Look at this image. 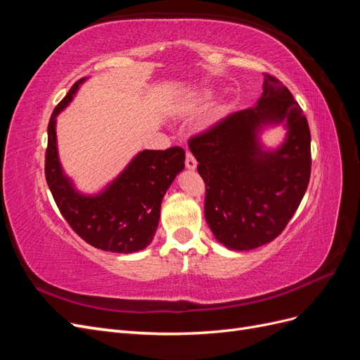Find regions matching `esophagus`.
<instances>
[{
    "instance_id": "obj_1",
    "label": "esophagus",
    "mask_w": 360,
    "mask_h": 360,
    "mask_svg": "<svg viewBox=\"0 0 360 360\" xmlns=\"http://www.w3.org/2000/svg\"><path fill=\"white\" fill-rule=\"evenodd\" d=\"M184 163H186V168L189 171H195V169H197V165H198L197 160H195V158L191 153H186V162H184Z\"/></svg>"
}]
</instances>
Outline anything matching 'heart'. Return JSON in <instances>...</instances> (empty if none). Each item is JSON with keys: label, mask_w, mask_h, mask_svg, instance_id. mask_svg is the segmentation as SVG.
I'll return each instance as SVG.
<instances>
[{"label": "heart", "mask_w": 360, "mask_h": 360, "mask_svg": "<svg viewBox=\"0 0 360 360\" xmlns=\"http://www.w3.org/2000/svg\"><path fill=\"white\" fill-rule=\"evenodd\" d=\"M214 96V91L212 90V89H205V90H201V91H198L197 94L193 96V99H192V105H195V106H201V105H205L207 102H209L212 97ZM221 112H222V110L219 108V110H217L216 112H214V117L213 118H217L221 115Z\"/></svg>", "instance_id": "b5f03b06"}]
</instances>
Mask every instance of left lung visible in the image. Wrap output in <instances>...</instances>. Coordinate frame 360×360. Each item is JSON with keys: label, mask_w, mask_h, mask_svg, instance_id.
<instances>
[{"label": "left lung", "mask_w": 360, "mask_h": 360, "mask_svg": "<svg viewBox=\"0 0 360 360\" xmlns=\"http://www.w3.org/2000/svg\"><path fill=\"white\" fill-rule=\"evenodd\" d=\"M266 76L252 108L189 141L205 181V221L230 250H250L276 238L309 183L308 120L287 86ZM274 127H282L286 135L276 148H267L262 135Z\"/></svg>", "instance_id": "obj_1"}]
</instances>
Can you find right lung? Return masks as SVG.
Instances as JSON below:
<instances>
[{"mask_svg":"<svg viewBox=\"0 0 360 360\" xmlns=\"http://www.w3.org/2000/svg\"><path fill=\"white\" fill-rule=\"evenodd\" d=\"M86 78L75 82L53 110L48 126L45 176L53 200L73 231L102 250L132 254L146 249L159 225L160 204L184 169V150H143L102 189L86 193L64 171L57 143V117L66 110Z\"/></svg>","mask_w":360,"mask_h":360,"instance_id":"right-lung-1","label":"right lung"}]
</instances>
